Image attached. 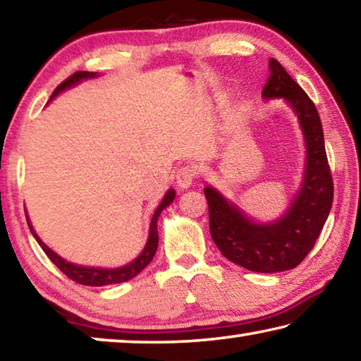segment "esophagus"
<instances>
[{"label": "esophagus", "instance_id": "1", "mask_svg": "<svg viewBox=\"0 0 361 361\" xmlns=\"http://www.w3.org/2000/svg\"><path fill=\"white\" fill-rule=\"evenodd\" d=\"M195 178V169L191 166L181 167L178 172H176V186L180 189H188L192 185V181Z\"/></svg>", "mask_w": 361, "mask_h": 361}]
</instances>
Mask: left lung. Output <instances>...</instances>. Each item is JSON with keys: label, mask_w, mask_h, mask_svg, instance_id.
<instances>
[{"label": "left lung", "mask_w": 361, "mask_h": 361, "mask_svg": "<svg viewBox=\"0 0 361 361\" xmlns=\"http://www.w3.org/2000/svg\"><path fill=\"white\" fill-rule=\"evenodd\" d=\"M262 99L285 100L304 137L302 181L288 209L272 221H256L215 186L204 192L212 239L224 258L248 271L272 274L295 269L314 248L333 205V178L319 111L276 59H269Z\"/></svg>", "instance_id": "1"}]
</instances>
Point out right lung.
<instances>
[{"mask_svg": "<svg viewBox=\"0 0 361 361\" xmlns=\"http://www.w3.org/2000/svg\"><path fill=\"white\" fill-rule=\"evenodd\" d=\"M100 75L99 73H92V71H78L75 75L70 76L66 81H63L62 84L59 85V87L54 90V94L51 97V100L56 99L59 94L65 92L66 89H71L75 87L76 84L85 81V79H92V78H99ZM49 100V102H51ZM175 189H169L164 195L161 204L157 205V209L152 213V218H151V223H149V234H148V240H146L145 247L142 250V253H140L135 259H132L130 262H127V264L121 266V267H94V266H81V264H75V262H70L63 259L62 256L57 255L54 252L52 248H49L44 242L39 239V235L36 234L32 221H30V218L27 215V221H28V228L32 231L33 237L36 239V242L39 243V247L44 250V253L49 256V259H51L54 264H56L60 271H62L66 277L71 279L73 282L76 283H81V285H87V286H105V285H113V283H122V282H127V280L133 279L135 276H138L140 272L143 271V269L149 264L154 258L156 255V250H157V243H159V234H157V219L161 216V213L164 209H167V207L173 202L175 199Z\"/></svg>", "mask_w": 361, "mask_h": 361, "instance_id": "add662e5", "label": "right lung"}]
</instances>
